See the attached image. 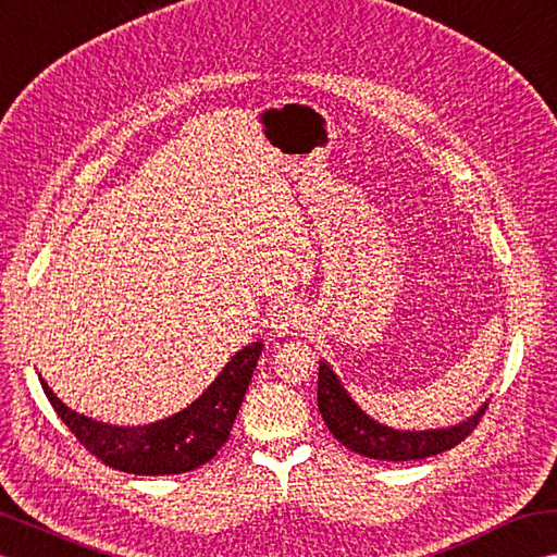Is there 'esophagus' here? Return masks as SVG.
Segmentation results:
<instances>
[{"instance_id":"34e87169","label":"esophagus","mask_w":557,"mask_h":557,"mask_svg":"<svg viewBox=\"0 0 557 557\" xmlns=\"http://www.w3.org/2000/svg\"><path fill=\"white\" fill-rule=\"evenodd\" d=\"M273 330L280 336L292 334L296 330H304V315L298 312L296 306H282L273 315Z\"/></svg>"}]
</instances>
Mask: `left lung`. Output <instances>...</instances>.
Here are the masks:
<instances>
[{"label": "left lung", "instance_id": "8db88e82", "mask_svg": "<svg viewBox=\"0 0 557 557\" xmlns=\"http://www.w3.org/2000/svg\"><path fill=\"white\" fill-rule=\"evenodd\" d=\"M318 407L326 428H330L341 445L355 454L367 456V459L379 461H417L447 451L473 433L484 409H487V405H482L463 423L440 428V431H395V428L369 419L352 403V397L341 386V381L326 362H320Z\"/></svg>", "mask_w": 557, "mask_h": 557}]
</instances>
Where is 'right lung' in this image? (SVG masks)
<instances>
[{"label": "right lung", "instance_id": "right-lung-1", "mask_svg": "<svg viewBox=\"0 0 557 557\" xmlns=\"http://www.w3.org/2000/svg\"><path fill=\"white\" fill-rule=\"evenodd\" d=\"M261 350V341L245 346L193 405L164 421L134 428L77 414L53 395L45 379L39 381L55 414L96 459L122 473L176 475L205 466L225 445Z\"/></svg>", "mask_w": 557, "mask_h": 557}]
</instances>
